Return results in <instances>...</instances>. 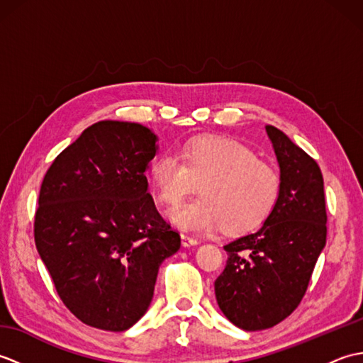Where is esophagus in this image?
Here are the masks:
<instances>
[{
    "label": "esophagus",
    "mask_w": 363,
    "mask_h": 363,
    "mask_svg": "<svg viewBox=\"0 0 363 363\" xmlns=\"http://www.w3.org/2000/svg\"><path fill=\"white\" fill-rule=\"evenodd\" d=\"M181 240H182V246H186V248H190V246L199 245L198 238L191 237V235H187V234H181Z\"/></svg>",
    "instance_id": "esophagus-1"
}]
</instances>
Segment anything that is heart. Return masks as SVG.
Masks as SVG:
<instances>
[{
    "label": "heart",
    "mask_w": 363,
    "mask_h": 363,
    "mask_svg": "<svg viewBox=\"0 0 363 363\" xmlns=\"http://www.w3.org/2000/svg\"><path fill=\"white\" fill-rule=\"evenodd\" d=\"M150 179L167 207L179 206L199 184L201 196L169 215L174 226L189 233L223 226L229 234H242L257 228L274 211L282 190L273 165L259 160L250 146L218 137L189 142L182 157L160 154L150 167Z\"/></svg>",
    "instance_id": "heart-1"
}]
</instances>
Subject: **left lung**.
<instances>
[{
	"mask_svg": "<svg viewBox=\"0 0 363 363\" xmlns=\"http://www.w3.org/2000/svg\"><path fill=\"white\" fill-rule=\"evenodd\" d=\"M282 190L256 233L225 246L226 268L215 281L225 317L243 330L276 326L296 309L326 245V201L317 162L282 130L265 126Z\"/></svg>",
	"mask_w": 363,
	"mask_h": 363,
	"instance_id": "8db88e82",
	"label": "left lung"
}]
</instances>
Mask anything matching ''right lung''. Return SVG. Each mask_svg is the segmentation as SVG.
I'll return each instance as SVG.
<instances>
[{
	"mask_svg": "<svg viewBox=\"0 0 363 363\" xmlns=\"http://www.w3.org/2000/svg\"><path fill=\"white\" fill-rule=\"evenodd\" d=\"M156 142L138 123L98 121L43 177L37 251L67 309L91 328L134 326L151 304L160 264L181 248L148 194Z\"/></svg>",
	"mask_w": 363,
	"mask_h": 363,
	"instance_id": "add662e5",
	"label": "right lung"
}]
</instances>
